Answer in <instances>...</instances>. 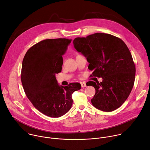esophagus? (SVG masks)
Instances as JSON below:
<instances>
[{
  "label": "esophagus",
  "instance_id": "esophagus-1",
  "mask_svg": "<svg viewBox=\"0 0 150 150\" xmlns=\"http://www.w3.org/2000/svg\"><path fill=\"white\" fill-rule=\"evenodd\" d=\"M81 86H82V88H83V87H86V83H85V82H81Z\"/></svg>",
  "mask_w": 150,
  "mask_h": 150
}]
</instances>
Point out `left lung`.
<instances>
[{"label":"left lung","mask_w":150,"mask_h":150,"mask_svg":"<svg viewBox=\"0 0 150 150\" xmlns=\"http://www.w3.org/2000/svg\"><path fill=\"white\" fill-rule=\"evenodd\" d=\"M75 49L89 63L92 75L103 81H89L95 94L91 103L96 108L111 112L125 101L133 88L135 66L126 44L121 39L108 33H96L86 38H76Z\"/></svg>","instance_id":"8db88e82"}]
</instances>
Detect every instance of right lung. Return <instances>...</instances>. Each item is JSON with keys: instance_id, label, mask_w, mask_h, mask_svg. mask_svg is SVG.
Returning <instances> with one entry per match:
<instances>
[{"instance_id": "1", "label": "right lung", "mask_w": 150, "mask_h": 150, "mask_svg": "<svg viewBox=\"0 0 150 150\" xmlns=\"http://www.w3.org/2000/svg\"><path fill=\"white\" fill-rule=\"evenodd\" d=\"M71 40H42L28 50L22 61L21 81L26 95L38 111L50 117L68 112L72 105V94L81 88L79 83L60 86L55 77L61 72L62 55Z\"/></svg>"}]
</instances>
